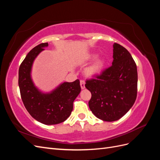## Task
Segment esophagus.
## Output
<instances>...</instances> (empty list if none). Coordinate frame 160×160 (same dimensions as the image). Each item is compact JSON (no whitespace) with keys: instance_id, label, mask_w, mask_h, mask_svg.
Wrapping results in <instances>:
<instances>
[{"instance_id":"34e87169","label":"esophagus","mask_w":160,"mask_h":160,"mask_svg":"<svg viewBox=\"0 0 160 160\" xmlns=\"http://www.w3.org/2000/svg\"><path fill=\"white\" fill-rule=\"evenodd\" d=\"M85 81H84L81 80V81H80V85H81V89H84L85 88Z\"/></svg>"}]
</instances>
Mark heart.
<instances>
[{
	"mask_svg": "<svg viewBox=\"0 0 160 160\" xmlns=\"http://www.w3.org/2000/svg\"><path fill=\"white\" fill-rule=\"evenodd\" d=\"M97 54L95 53H91L85 58V61H91L97 58ZM105 65V61L103 58H98L96 59L93 63L91 64L88 67H86L84 72L87 77H93L99 75L103 71Z\"/></svg>",
	"mask_w": 160,
	"mask_h": 160,
	"instance_id": "heart-1",
	"label": "heart"
}]
</instances>
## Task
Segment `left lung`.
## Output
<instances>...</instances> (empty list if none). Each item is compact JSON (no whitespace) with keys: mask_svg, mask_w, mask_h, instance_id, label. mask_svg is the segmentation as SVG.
<instances>
[{"mask_svg":"<svg viewBox=\"0 0 160 160\" xmlns=\"http://www.w3.org/2000/svg\"><path fill=\"white\" fill-rule=\"evenodd\" d=\"M112 65L95 79L86 81L91 93L89 107L95 117L114 122L128 113L137 98V66L129 52L114 43Z\"/></svg>","mask_w":160,"mask_h":160,"instance_id":"obj_1","label":"left lung"}]
</instances>
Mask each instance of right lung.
Here are the masks:
<instances>
[{
	"label": "right lung",
	"instance_id": "right-lung-1",
	"mask_svg": "<svg viewBox=\"0 0 160 160\" xmlns=\"http://www.w3.org/2000/svg\"><path fill=\"white\" fill-rule=\"evenodd\" d=\"M48 45V42L41 43L27 55L19 67L18 87L24 105L32 117L45 125H55L70 116L81 86L77 79L63 82L49 92H43L34 83L31 76L33 62Z\"/></svg>",
	"mask_w": 160,
	"mask_h": 160
}]
</instances>
